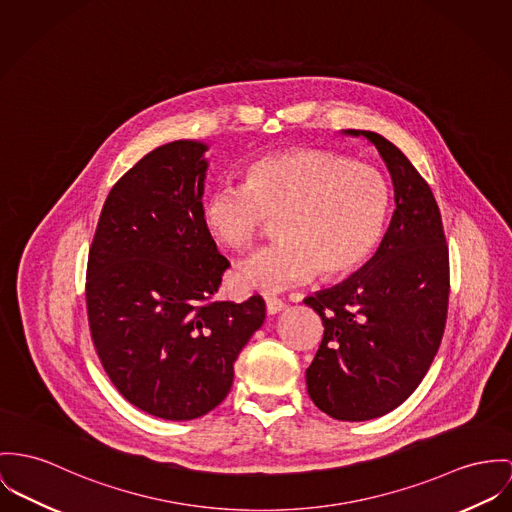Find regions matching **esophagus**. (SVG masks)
I'll list each match as a JSON object with an SVG mask.
<instances>
[{
    "label": "esophagus",
    "mask_w": 512,
    "mask_h": 512,
    "mask_svg": "<svg viewBox=\"0 0 512 512\" xmlns=\"http://www.w3.org/2000/svg\"><path fill=\"white\" fill-rule=\"evenodd\" d=\"M265 306H267V314L269 315L280 314L286 308V304L275 296H265Z\"/></svg>",
    "instance_id": "esophagus-1"
}]
</instances>
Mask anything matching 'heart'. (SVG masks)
Returning a JSON list of instances; mask_svg holds the SVG:
<instances>
[{
    "label": "heart",
    "instance_id": "heart-1",
    "mask_svg": "<svg viewBox=\"0 0 512 512\" xmlns=\"http://www.w3.org/2000/svg\"><path fill=\"white\" fill-rule=\"evenodd\" d=\"M390 193L376 169L345 156L292 148L249 161L239 187L210 191L200 208L206 234L228 251L249 249L265 220L280 243L237 271L245 290L280 292L319 271L345 278L360 269L384 234Z\"/></svg>",
    "mask_w": 512,
    "mask_h": 512
}]
</instances>
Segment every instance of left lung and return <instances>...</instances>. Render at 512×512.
<instances>
[{"instance_id":"left-lung-1","label":"left lung","mask_w":512,"mask_h":512,"mask_svg":"<svg viewBox=\"0 0 512 512\" xmlns=\"http://www.w3.org/2000/svg\"><path fill=\"white\" fill-rule=\"evenodd\" d=\"M364 136L394 187V214L376 255L341 284L304 302L323 321L306 370L315 405L339 421H370L417 390L440 347L450 294L448 245L433 191L384 136Z\"/></svg>"}]
</instances>
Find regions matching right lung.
<instances>
[{
    "label": "right lung",
    "instance_id": "obj_1",
    "mask_svg": "<svg viewBox=\"0 0 512 512\" xmlns=\"http://www.w3.org/2000/svg\"><path fill=\"white\" fill-rule=\"evenodd\" d=\"M206 144L177 140L128 169L103 204L87 259V319L124 399L167 421L220 405L265 321L261 296L214 302L230 267L200 218Z\"/></svg>",
    "mask_w": 512,
    "mask_h": 512
}]
</instances>
